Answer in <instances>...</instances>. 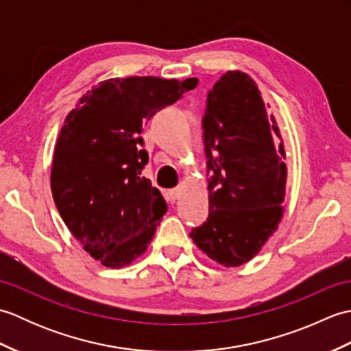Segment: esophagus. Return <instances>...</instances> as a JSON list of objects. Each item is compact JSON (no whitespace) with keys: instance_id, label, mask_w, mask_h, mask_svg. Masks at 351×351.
Wrapping results in <instances>:
<instances>
[{"instance_id":"obj_1","label":"esophagus","mask_w":351,"mask_h":351,"mask_svg":"<svg viewBox=\"0 0 351 351\" xmlns=\"http://www.w3.org/2000/svg\"><path fill=\"white\" fill-rule=\"evenodd\" d=\"M181 193H182L181 189H171V190L167 191V199L170 200V202H175V200L180 199Z\"/></svg>"}]
</instances>
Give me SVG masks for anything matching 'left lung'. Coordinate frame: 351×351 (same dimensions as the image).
<instances>
[{
  "label": "left lung",
  "instance_id": "left-lung-1",
  "mask_svg": "<svg viewBox=\"0 0 351 351\" xmlns=\"http://www.w3.org/2000/svg\"><path fill=\"white\" fill-rule=\"evenodd\" d=\"M267 108L255 81L241 71H228L206 98L210 217L190 237L228 268L255 258L283 217L285 149Z\"/></svg>",
  "mask_w": 351,
  "mask_h": 351
}]
</instances>
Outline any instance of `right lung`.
Masks as SVG:
<instances>
[{"label": "right lung", "mask_w": 351, "mask_h": 351, "mask_svg": "<svg viewBox=\"0 0 351 351\" xmlns=\"http://www.w3.org/2000/svg\"><path fill=\"white\" fill-rule=\"evenodd\" d=\"M196 84L193 78H108L64 119L52 156V197L72 235L104 267L130 265L152 241L167 204L141 175L149 158L140 134L156 111Z\"/></svg>", "instance_id": "obj_1"}]
</instances>
